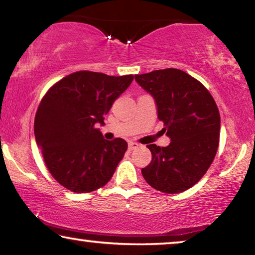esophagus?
Segmentation results:
<instances>
[{
  "label": "esophagus",
  "mask_w": 255,
  "mask_h": 255,
  "mask_svg": "<svg viewBox=\"0 0 255 255\" xmlns=\"http://www.w3.org/2000/svg\"><path fill=\"white\" fill-rule=\"evenodd\" d=\"M140 146H141V144L136 143V142H133V141H130V142H128V148H130L131 150L136 149V148H139Z\"/></svg>",
  "instance_id": "esophagus-1"
}]
</instances>
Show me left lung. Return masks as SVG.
<instances>
[{
  "label": "left lung",
  "mask_w": 255,
  "mask_h": 255,
  "mask_svg": "<svg viewBox=\"0 0 255 255\" xmlns=\"http://www.w3.org/2000/svg\"><path fill=\"white\" fill-rule=\"evenodd\" d=\"M157 106L158 120L171 139L167 147L148 144L151 162L141 170L148 185L178 194L196 185L209 170L220 138V114L201 82L180 69L134 75Z\"/></svg>",
  "instance_id": "obj_1"
}]
</instances>
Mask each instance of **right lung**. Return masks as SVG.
I'll use <instances>...</instances> for the list:
<instances>
[{"mask_svg":"<svg viewBox=\"0 0 255 255\" xmlns=\"http://www.w3.org/2000/svg\"><path fill=\"white\" fill-rule=\"evenodd\" d=\"M133 75L81 70L52 85L38 106L34 134L52 177L74 193L104 187L128 149L124 139H104L97 124L130 87Z\"/></svg>","mask_w":255,"mask_h":255,"instance_id":"add662e5","label":"right lung"}]
</instances>
